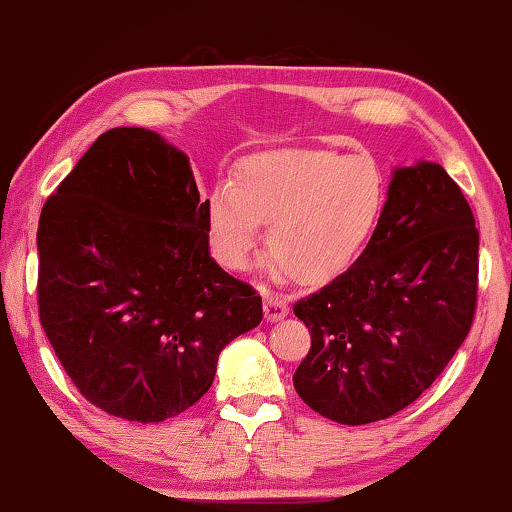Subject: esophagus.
I'll list each match as a JSON object with an SVG mask.
<instances>
[{
    "label": "esophagus",
    "mask_w": 512,
    "mask_h": 512,
    "mask_svg": "<svg viewBox=\"0 0 512 512\" xmlns=\"http://www.w3.org/2000/svg\"><path fill=\"white\" fill-rule=\"evenodd\" d=\"M263 311H265V320H267V322H277V320L288 316V302L283 300L281 295L265 293Z\"/></svg>",
    "instance_id": "1"
}]
</instances>
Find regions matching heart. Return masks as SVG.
<instances>
[{"mask_svg":"<svg viewBox=\"0 0 512 512\" xmlns=\"http://www.w3.org/2000/svg\"><path fill=\"white\" fill-rule=\"evenodd\" d=\"M387 206L375 164L320 148H270L235 164L231 185L208 194L206 222L217 261L245 270L267 222L274 270L316 283L357 261Z\"/></svg>","mask_w":512,"mask_h":512,"instance_id":"1","label":"heart"}]
</instances>
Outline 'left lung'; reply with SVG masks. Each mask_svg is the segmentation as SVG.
<instances>
[{"label":"left lung","mask_w":512,"mask_h":512,"mask_svg":"<svg viewBox=\"0 0 512 512\" xmlns=\"http://www.w3.org/2000/svg\"><path fill=\"white\" fill-rule=\"evenodd\" d=\"M478 229L442 164L393 171L373 238L293 306L311 350L293 375L313 412L343 426L389 419L437 380L476 313Z\"/></svg>","instance_id":"8db88e82"}]
</instances>
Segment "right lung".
Returning <instances> with one entry per match:
<instances>
[{
	"mask_svg": "<svg viewBox=\"0 0 512 512\" xmlns=\"http://www.w3.org/2000/svg\"><path fill=\"white\" fill-rule=\"evenodd\" d=\"M38 318L82 396L157 423L210 389L263 320L261 295L210 258L206 201L183 151L144 128L93 141L38 219Z\"/></svg>",
	"mask_w": 512,
	"mask_h": 512,
	"instance_id": "add662e5",
	"label": "right lung"
}]
</instances>
